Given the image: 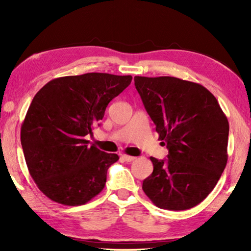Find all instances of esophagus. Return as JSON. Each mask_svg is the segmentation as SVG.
<instances>
[{
    "mask_svg": "<svg viewBox=\"0 0 251 251\" xmlns=\"http://www.w3.org/2000/svg\"><path fill=\"white\" fill-rule=\"evenodd\" d=\"M122 158L124 159L125 161H127V163H130V161H133L136 159V157L134 156H128V155H123Z\"/></svg>",
    "mask_w": 251,
    "mask_h": 251,
    "instance_id": "34e87169",
    "label": "esophagus"
}]
</instances>
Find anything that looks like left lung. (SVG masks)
<instances>
[{
    "instance_id": "8db88e82",
    "label": "left lung",
    "mask_w": 251,
    "mask_h": 251,
    "mask_svg": "<svg viewBox=\"0 0 251 251\" xmlns=\"http://www.w3.org/2000/svg\"><path fill=\"white\" fill-rule=\"evenodd\" d=\"M134 80L168 148V159L151 157L154 171L143 181L144 193L161 209L193 208L210 194L226 167L227 117L201 84L171 76Z\"/></svg>"
}]
</instances>
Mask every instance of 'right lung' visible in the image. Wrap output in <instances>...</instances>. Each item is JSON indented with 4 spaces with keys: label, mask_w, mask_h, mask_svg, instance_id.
Listing matches in <instances>:
<instances>
[{
    "label": "right lung",
    "mask_w": 251,
    "mask_h": 251,
    "mask_svg": "<svg viewBox=\"0 0 251 251\" xmlns=\"http://www.w3.org/2000/svg\"><path fill=\"white\" fill-rule=\"evenodd\" d=\"M131 78L107 73L64 76L50 80L34 96L21 127V144L29 175L50 201L79 206L103 190L108 168L120 157L90 146L85 137Z\"/></svg>",
    "instance_id": "add662e5"
}]
</instances>
